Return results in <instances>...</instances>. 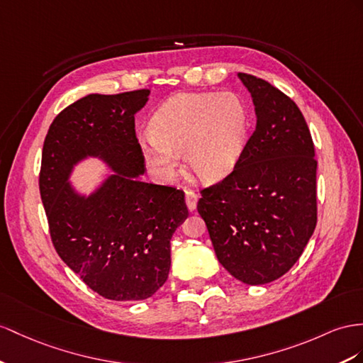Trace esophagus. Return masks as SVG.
I'll use <instances>...</instances> for the list:
<instances>
[{
  "label": "esophagus",
  "mask_w": 363,
  "mask_h": 363,
  "mask_svg": "<svg viewBox=\"0 0 363 363\" xmlns=\"http://www.w3.org/2000/svg\"><path fill=\"white\" fill-rule=\"evenodd\" d=\"M185 203H187V208L193 211L198 206V194L191 190H185Z\"/></svg>",
  "instance_id": "esophagus-1"
}]
</instances>
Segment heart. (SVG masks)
Segmentation results:
<instances>
[{"mask_svg": "<svg viewBox=\"0 0 363 363\" xmlns=\"http://www.w3.org/2000/svg\"><path fill=\"white\" fill-rule=\"evenodd\" d=\"M250 115L236 93H179L156 111L152 135L139 139L147 164L169 179L178 172V155L206 184L233 170L248 138Z\"/></svg>", "mask_w": 363, "mask_h": 363, "instance_id": "b5f03b06", "label": "heart"}]
</instances>
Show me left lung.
I'll list each match as a JSON object with an SVG mask.
<instances>
[{
  "instance_id": "1",
  "label": "left lung",
  "mask_w": 363,
  "mask_h": 363,
  "mask_svg": "<svg viewBox=\"0 0 363 363\" xmlns=\"http://www.w3.org/2000/svg\"><path fill=\"white\" fill-rule=\"evenodd\" d=\"M256 128L233 172L201 191L218 261L238 281L264 285L297 262L318 222L314 144L293 99L247 73Z\"/></svg>"
}]
</instances>
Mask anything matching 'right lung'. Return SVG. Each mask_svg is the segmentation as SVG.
Listing matches in <instances>:
<instances>
[{"instance_id":"add662e5","label":"right lung","mask_w":363,"mask_h":363,"mask_svg":"<svg viewBox=\"0 0 363 363\" xmlns=\"http://www.w3.org/2000/svg\"><path fill=\"white\" fill-rule=\"evenodd\" d=\"M148 95L91 93L64 108L44 139L40 193L53 247L110 301H144L160 290L170 272V239L189 216L184 191L139 179L145 169L135 115ZM87 157L116 174L81 195L68 178Z\"/></svg>"}]
</instances>
